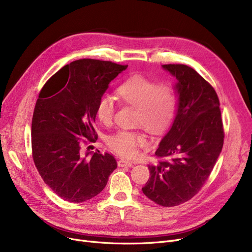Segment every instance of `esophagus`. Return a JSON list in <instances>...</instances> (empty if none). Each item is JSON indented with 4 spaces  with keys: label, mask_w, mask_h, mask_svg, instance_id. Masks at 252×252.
Segmentation results:
<instances>
[{
    "label": "esophagus",
    "mask_w": 252,
    "mask_h": 252,
    "mask_svg": "<svg viewBox=\"0 0 252 252\" xmlns=\"http://www.w3.org/2000/svg\"><path fill=\"white\" fill-rule=\"evenodd\" d=\"M118 166L119 167H133L134 164L131 163L128 160H125V159H121L118 161Z\"/></svg>",
    "instance_id": "34e87169"
}]
</instances>
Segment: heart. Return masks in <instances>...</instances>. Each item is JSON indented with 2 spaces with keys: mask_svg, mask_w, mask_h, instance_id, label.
I'll return each instance as SVG.
<instances>
[{
  "mask_svg": "<svg viewBox=\"0 0 252 252\" xmlns=\"http://www.w3.org/2000/svg\"><path fill=\"white\" fill-rule=\"evenodd\" d=\"M118 95L126 103L137 108L136 124L152 133H159L167 127L174 117L177 94L169 83L156 84L143 76H134L118 89ZM115 106L110 95H102L96 105V115L104 125H109L114 116ZM109 148L126 158L136 157L139 148L148 146L146 135L141 131L119 130L107 140Z\"/></svg>",
  "mask_w": 252,
  "mask_h": 252,
  "instance_id": "obj_1",
  "label": "heart"
}]
</instances>
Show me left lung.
Segmentation results:
<instances>
[{
	"instance_id": "obj_1",
	"label": "left lung",
	"mask_w": 252,
	"mask_h": 252,
	"mask_svg": "<svg viewBox=\"0 0 252 252\" xmlns=\"http://www.w3.org/2000/svg\"><path fill=\"white\" fill-rule=\"evenodd\" d=\"M162 68L176 77L177 109L155 152L167 160L148 166L150 178L142 191L153 202L171 207L199 192L221 152L223 129L215 89L187 65Z\"/></svg>"
}]
</instances>
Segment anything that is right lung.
<instances>
[{
  "label": "right lung",
  "instance_id": "obj_1",
  "mask_svg": "<svg viewBox=\"0 0 252 252\" xmlns=\"http://www.w3.org/2000/svg\"><path fill=\"white\" fill-rule=\"evenodd\" d=\"M127 65L79 59L43 87L32 124L33 161L44 182L62 199L79 203L97 196L117 167L108 153H81L83 140L97 138L96 105Z\"/></svg>",
  "mask_w": 252,
  "mask_h": 252
}]
</instances>
